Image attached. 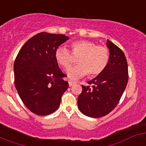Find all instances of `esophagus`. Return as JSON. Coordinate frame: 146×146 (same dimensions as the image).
Listing matches in <instances>:
<instances>
[{
    "label": "esophagus",
    "mask_w": 146,
    "mask_h": 146,
    "mask_svg": "<svg viewBox=\"0 0 146 146\" xmlns=\"http://www.w3.org/2000/svg\"><path fill=\"white\" fill-rule=\"evenodd\" d=\"M76 84V82L75 81H73V80H69V87H72V86H73L74 85Z\"/></svg>",
    "instance_id": "esophagus-1"
}]
</instances>
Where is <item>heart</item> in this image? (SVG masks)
Returning <instances> with one entry per match:
<instances>
[{
  "instance_id": "1",
  "label": "heart",
  "mask_w": 146,
  "mask_h": 146,
  "mask_svg": "<svg viewBox=\"0 0 146 146\" xmlns=\"http://www.w3.org/2000/svg\"><path fill=\"white\" fill-rule=\"evenodd\" d=\"M72 49L73 54L79 56V64L67 70V75L71 79H79L88 74L89 77H96L106 68L110 58L108 47L88 40H79L72 44ZM54 56L58 64L64 68L69 67L74 61L72 54L64 46L58 47Z\"/></svg>"
}]
</instances>
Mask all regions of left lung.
<instances>
[{"label":"left lung","mask_w":146,"mask_h":146,"mask_svg":"<svg viewBox=\"0 0 146 146\" xmlns=\"http://www.w3.org/2000/svg\"><path fill=\"white\" fill-rule=\"evenodd\" d=\"M110 58L101 74L89 81L92 85L82 86L77 99L78 108L82 114L100 118L110 113L118 104L128 82V64L123 51L108 40Z\"/></svg>","instance_id":"8db88e82"}]
</instances>
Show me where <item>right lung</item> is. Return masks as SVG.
<instances>
[{
	"label": "right lung",
	"instance_id": "add662e5",
	"mask_svg": "<svg viewBox=\"0 0 146 146\" xmlns=\"http://www.w3.org/2000/svg\"><path fill=\"white\" fill-rule=\"evenodd\" d=\"M69 38L64 34L37 33L25 42L15 59L17 91L26 108L38 115L56 111L69 88L54 56L56 48Z\"/></svg>",
	"mask_w": 146,
	"mask_h": 146
}]
</instances>
